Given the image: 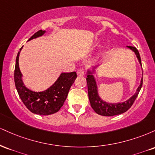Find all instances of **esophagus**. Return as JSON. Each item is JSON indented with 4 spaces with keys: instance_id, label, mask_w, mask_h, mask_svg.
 I'll return each instance as SVG.
<instances>
[{
    "instance_id": "esophagus-1",
    "label": "esophagus",
    "mask_w": 155,
    "mask_h": 155,
    "mask_svg": "<svg viewBox=\"0 0 155 155\" xmlns=\"http://www.w3.org/2000/svg\"><path fill=\"white\" fill-rule=\"evenodd\" d=\"M85 74V70L84 68H80L77 71V75L78 76H84Z\"/></svg>"
}]
</instances>
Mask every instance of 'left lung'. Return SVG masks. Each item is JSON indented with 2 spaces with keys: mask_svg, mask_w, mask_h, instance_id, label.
Segmentation results:
<instances>
[{
  "mask_svg": "<svg viewBox=\"0 0 155 155\" xmlns=\"http://www.w3.org/2000/svg\"><path fill=\"white\" fill-rule=\"evenodd\" d=\"M130 49H132L133 51H135L137 58H138L139 63L141 65V60H140V54L138 52V49L136 47H130L128 46ZM87 87H88V96L89 100H90V105H91L92 108L96 113L98 114L102 115V116L106 117H111L114 116V115H118L120 114L124 113V112L127 111L132 106V105L136 101L137 96L139 93L140 89H141L142 84H143V78L140 81V84L138 87V90H137L136 93L131 98H130L128 101L126 102L121 103V104H106L97 95V87H96V83L94 79L93 76L90 74V72H89L87 77Z\"/></svg>",
  "mask_w": 155,
  "mask_h": 155,
  "instance_id": "1",
  "label": "left lung"
}]
</instances>
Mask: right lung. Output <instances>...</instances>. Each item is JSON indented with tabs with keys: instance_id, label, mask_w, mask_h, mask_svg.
Instances as JSON below:
<instances>
[{
	"instance_id": "obj_1",
	"label": "right lung",
	"mask_w": 155,
	"mask_h": 155,
	"mask_svg": "<svg viewBox=\"0 0 155 155\" xmlns=\"http://www.w3.org/2000/svg\"><path fill=\"white\" fill-rule=\"evenodd\" d=\"M42 30L34 33L29 40L42 35ZM22 47L20 48V50ZM19 51L16 58L15 69V83L16 89L25 106L32 113L40 115H49L56 113L63 106L69 90L75 81L76 72L63 73L50 88L41 92H35L27 89L22 81V74L19 68Z\"/></svg>"
}]
</instances>
